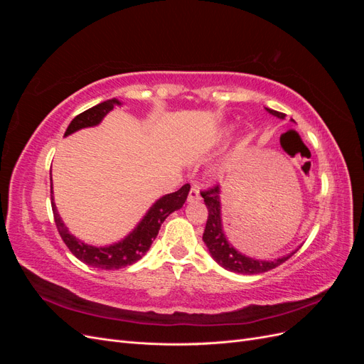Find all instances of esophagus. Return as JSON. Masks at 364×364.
Returning a JSON list of instances; mask_svg holds the SVG:
<instances>
[{"mask_svg":"<svg viewBox=\"0 0 364 364\" xmlns=\"http://www.w3.org/2000/svg\"><path fill=\"white\" fill-rule=\"evenodd\" d=\"M202 199L200 197V190L199 186H191V190L188 193V203H194V202H199Z\"/></svg>","mask_w":364,"mask_h":364,"instance_id":"esophagus-1","label":"esophagus"}]
</instances>
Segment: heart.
I'll use <instances>...</instances> for the list:
<instances>
[{"instance_id":"1","label":"heart","mask_w":364,"mask_h":364,"mask_svg":"<svg viewBox=\"0 0 364 364\" xmlns=\"http://www.w3.org/2000/svg\"><path fill=\"white\" fill-rule=\"evenodd\" d=\"M228 134H229V129H225V130H223V136H226Z\"/></svg>"}]
</instances>
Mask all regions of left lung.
Returning <instances> with one entry per match:
<instances>
[{
  "mask_svg": "<svg viewBox=\"0 0 364 364\" xmlns=\"http://www.w3.org/2000/svg\"><path fill=\"white\" fill-rule=\"evenodd\" d=\"M266 111L272 114L273 117H277L279 119L285 118V114L273 111V109L266 107ZM293 121V119H291ZM202 197L205 200V205L208 208V222L205 226V232H203V243L206 245L211 257L218 262L220 266L225 267L229 272H235L240 274H258L269 272L274 267H278L279 264L287 261L290 257H293L294 253L299 250L297 247L296 250L287 253L281 258L277 259H258V258H252L241 253L237 250L232 245L229 243V240L225 234L223 223H222V200H220V186H214V188L203 191Z\"/></svg>",
  "mask_w": 364,
  "mask_h": 364,
  "instance_id": "8db88e82",
  "label": "left lung"
}]
</instances>
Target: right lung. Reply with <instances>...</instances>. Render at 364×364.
<instances>
[{
	"mask_svg": "<svg viewBox=\"0 0 364 364\" xmlns=\"http://www.w3.org/2000/svg\"><path fill=\"white\" fill-rule=\"evenodd\" d=\"M119 105H121L119 100L112 98V100H106L79 114L70 123L67 132H65V136H68L80 129L98 126L102 123V119L111 112L115 106H119ZM188 193H190V185L185 183L178 191L159 197V199L150 206L146 215L141 218V222L134 228L132 232H129L123 240H119L117 243L109 245V246L87 245L85 241L79 240L70 232L68 228L62 222V218L58 213L56 203H54L53 181H51V208H53L54 222H56L59 234L75 258H79L82 262L95 269L118 270V269L132 266V264L136 262L138 259H141L146 255L153 243V240L156 238L164 220L167 218L171 213L178 211V209L183 206L186 197H188Z\"/></svg>",
	"mask_w": 364,
	"mask_h": 364,
	"instance_id": "obj_1",
	"label": "right lung"
}]
</instances>
